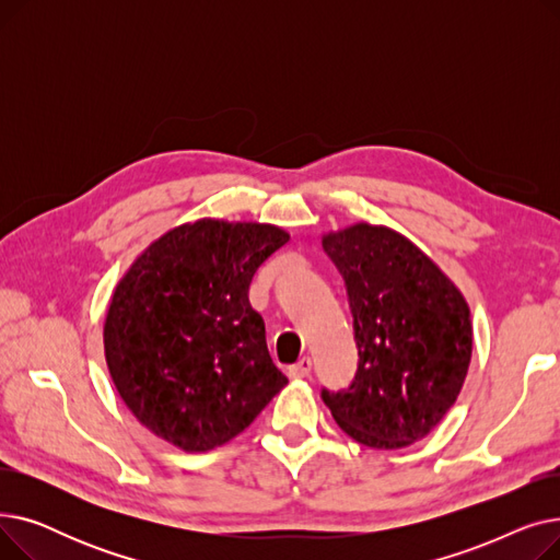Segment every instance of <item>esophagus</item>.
<instances>
[{"mask_svg":"<svg viewBox=\"0 0 560 560\" xmlns=\"http://www.w3.org/2000/svg\"><path fill=\"white\" fill-rule=\"evenodd\" d=\"M311 370H313V361L308 357H304L295 365H290V376L292 378H306L311 374Z\"/></svg>","mask_w":560,"mask_h":560,"instance_id":"1","label":"esophagus"}]
</instances>
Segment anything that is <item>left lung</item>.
Listing matches in <instances>:
<instances>
[{"mask_svg":"<svg viewBox=\"0 0 560 560\" xmlns=\"http://www.w3.org/2000/svg\"><path fill=\"white\" fill-rule=\"evenodd\" d=\"M354 315L359 370L322 390L338 427L372 450H401L454 406L472 359L463 292L406 235L368 222L322 235Z\"/></svg>","mask_w":560,"mask_h":560,"instance_id":"obj_1","label":"left lung"}]
</instances>
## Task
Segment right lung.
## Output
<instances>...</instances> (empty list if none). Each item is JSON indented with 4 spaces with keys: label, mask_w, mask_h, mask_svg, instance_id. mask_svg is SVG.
Returning a JSON list of instances; mask_svg holds the SVG:
<instances>
[{
    "label": "right lung",
    "mask_w": 560,
    "mask_h": 560,
    "mask_svg": "<svg viewBox=\"0 0 560 560\" xmlns=\"http://www.w3.org/2000/svg\"><path fill=\"white\" fill-rule=\"evenodd\" d=\"M290 235L203 218L174 226L117 283L104 354L136 420L184 452L243 433L288 384L249 304V283Z\"/></svg>",
    "instance_id": "add662e5"
}]
</instances>
